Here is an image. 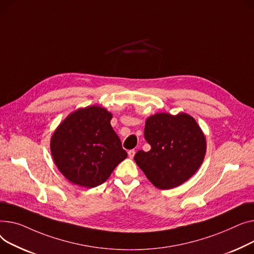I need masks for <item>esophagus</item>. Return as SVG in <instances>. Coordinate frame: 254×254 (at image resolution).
Wrapping results in <instances>:
<instances>
[{
    "instance_id": "obj_1",
    "label": "esophagus",
    "mask_w": 254,
    "mask_h": 254,
    "mask_svg": "<svg viewBox=\"0 0 254 254\" xmlns=\"http://www.w3.org/2000/svg\"><path fill=\"white\" fill-rule=\"evenodd\" d=\"M134 155H135V151L134 150H130V151H128V156H129V158H133L134 157Z\"/></svg>"
}]
</instances>
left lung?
Masks as SVG:
<instances>
[{"label": "left lung", "mask_w": 254, "mask_h": 254, "mask_svg": "<svg viewBox=\"0 0 254 254\" xmlns=\"http://www.w3.org/2000/svg\"><path fill=\"white\" fill-rule=\"evenodd\" d=\"M144 138L151 150L134 160L147 180L160 190L181 186L199 169L206 153L205 136L188 114H156L145 122Z\"/></svg>", "instance_id": "obj_1"}]
</instances>
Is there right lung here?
<instances>
[{"label":"right lung","mask_w":254,"mask_h":254,"mask_svg":"<svg viewBox=\"0 0 254 254\" xmlns=\"http://www.w3.org/2000/svg\"><path fill=\"white\" fill-rule=\"evenodd\" d=\"M112 114L87 107L70 114L51 138V153L58 169L69 182L91 189L106 182L127 157L111 126Z\"/></svg>","instance_id":"obj_1"}]
</instances>
